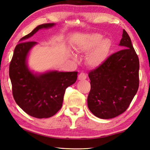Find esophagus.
<instances>
[{"label":"esophagus","mask_w":150,"mask_h":150,"mask_svg":"<svg viewBox=\"0 0 150 150\" xmlns=\"http://www.w3.org/2000/svg\"><path fill=\"white\" fill-rule=\"evenodd\" d=\"M86 78H87V76L85 73H81L79 75V77H78L79 80H84L86 79Z\"/></svg>","instance_id":"esophagus-1"}]
</instances>
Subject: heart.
Returning a JSON list of instances; mask_svg holds the SVG:
<instances>
[{
	"label": "heart",
	"instance_id": "1",
	"mask_svg": "<svg viewBox=\"0 0 150 150\" xmlns=\"http://www.w3.org/2000/svg\"><path fill=\"white\" fill-rule=\"evenodd\" d=\"M112 48V41L102 35L92 33L85 35L75 48L77 52L88 53L86 61L90 67L97 68L105 63ZM73 58L76 56L72 54Z\"/></svg>",
	"mask_w": 150,
	"mask_h": 150
}]
</instances>
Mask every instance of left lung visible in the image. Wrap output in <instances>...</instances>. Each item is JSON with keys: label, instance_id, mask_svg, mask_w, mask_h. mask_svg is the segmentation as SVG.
<instances>
[{"label": "left lung", "instance_id": "8db88e82", "mask_svg": "<svg viewBox=\"0 0 150 150\" xmlns=\"http://www.w3.org/2000/svg\"><path fill=\"white\" fill-rule=\"evenodd\" d=\"M119 45L123 49L88 73V107L98 118H114L125 112L139 86V59L125 29Z\"/></svg>", "mask_w": 150, "mask_h": 150}]
</instances>
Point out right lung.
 <instances>
[{
  "label": "right lung",
  "instance_id": "add662e5",
  "mask_svg": "<svg viewBox=\"0 0 150 150\" xmlns=\"http://www.w3.org/2000/svg\"><path fill=\"white\" fill-rule=\"evenodd\" d=\"M55 25L52 23L38 25L21 38L13 51L9 67L12 94L16 103L28 115L39 119L50 117L60 110L66 89L77 79V71L52 70L39 73H34L28 67L29 52L37 42L28 40L39 29Z\"/></svg>",
  "mask_w": 150,
  "mask_h": 150
}]
</instances>
